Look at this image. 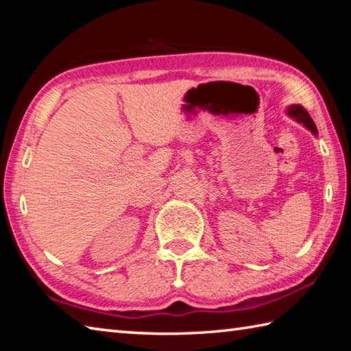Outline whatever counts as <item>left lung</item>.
Returning <instances> with one entry per match:
<instances>
[{
    "instance_id": "left-lung-1",
    "label": "left lung",
    "mask_w": 351,
    "mask_h": 351,
    "mask_svg": "<svg viewBox=\"0 0 351 351\" xmlns=\"http://www.w3.org/2000/svg\"><path fill=\"white\" fill-rule=\"evenodd\" d=\"M288 112L293 117H295L297 121L304 123V125L310 130V132H313V134H317V128H316V123L313 122V119L310 117V114H308L305 108H302L300 105H294L291 106V108L288 110Z\"/></svg>"
}]
</instances>
